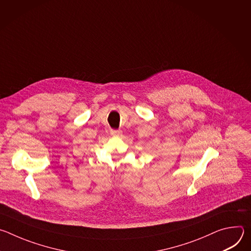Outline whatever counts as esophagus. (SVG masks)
<instances>
[{
	"label": "esophagus",
	"instance_id": "obj_1",
	"mask_svg": "<svg viewBox=\"0 0 251 251\" xmlns=\"http://www.w3.org/2000/svg\"><path fill=\"white\" fill-rule=\"evenodd\" d=\"M122 134L121 130H111V135L112 136H120Z\"/></svg>",
	"mask_w": 251,
	"mask_h": 251
}]
</instances>
